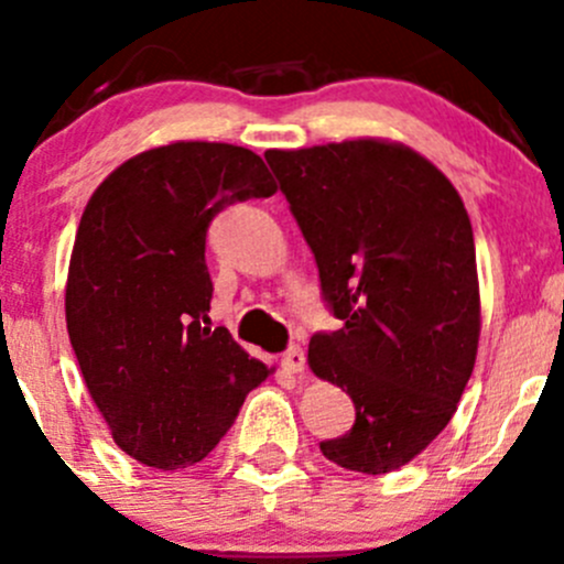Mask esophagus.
<instances>
[{"instance_id": "34e87169", "label": "esophagus", "mask_w": 564, "mask_h": 564, "mask_svg": "<svg viewBox=\"0 0 564 564\" xmlns=\"http://www.w3.org/2000/svg\"><path fill=\"white\" fill-rule=\"evenodd\" d=\"M281 366H283V371H289V373H303L305 371V351L300 349V346H292V349L283 351Z\"/></svg>"}]
</instances>
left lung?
Returning <instances> with one entry per match:
<instances>
[{"label":"left lung","instance_id":"obj_1","mask_svg":"<svg viewBox=\"0 0 564 564\" xmlns=\"http://www.w3.org/2000/svg\"><path fill=\"white\" fill-rule=\"evenodd\" d=\"M264 158L344 322L311 338L308 366L349 392L357 417L318 447L362 475L401 469L445 431L475 368L480 283L464 202L429 158L388 139Z\"/></svg>","mask_w":564,"mask_h":564}]
</instances>
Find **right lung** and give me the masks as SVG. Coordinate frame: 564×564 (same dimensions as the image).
Segmentation results:
<instances>
[{"label": "right lung", "instance_id": "1", "mask_svg": "<svg viewBox=\"0 0 564 564\" xmlns=\"http://www.w3.org/2000/svg\"><path fill=\"white\" fill-rule=\"evenodd\" d=\"M278 191L264 161L220 141L128 158L93 193L65 283L73 351L122 453L174 471L207 458L275 368L209 324L207 226Z\"/></svg>", "mask_w": 564, "mask_h": 564}]
</instances>
